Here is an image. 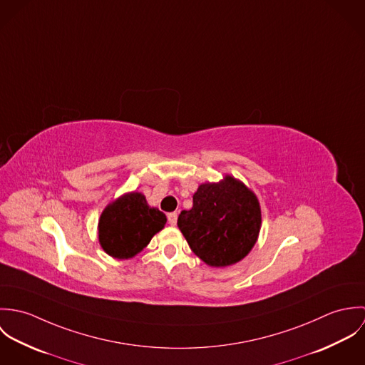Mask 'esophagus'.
Listing matches in <instances>:
<instances>
[{"mask_svg":"<svg viewBox=\"0 0 365 365\" xmlns=\"http://www.w3.org/2000/svg\"><path fill=\"white\" fill-rule=\"evenodd\" d=\"M167 217H168V223H170L171 226H175V225H177V217H178V213H177V212L168 213Z\"/></svg>","mask_w":365,"mask_h":365,"instance_id":"esophagus-1","label":"esophagus"}]
</instances>
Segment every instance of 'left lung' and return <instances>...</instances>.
Segmentation results:
<instances>
[{
  "label": "left lung",
  "mask_w": 365,
  "mask_h": 365,
  "mask_svg": "<svg viewBox=\"0 0 365 365\" xmlns=\"http://www.w3.org/2000/svg\"><path fill=\"white\" fill-rule=\"evenodd\" d=\"M182 210L177 225L191 250L209 267L223 268L243 260L255 247L261 227L256 194L226 174L219 182H204Z\"/></svg>",
  "instance_id": "1"
}]
</instances>
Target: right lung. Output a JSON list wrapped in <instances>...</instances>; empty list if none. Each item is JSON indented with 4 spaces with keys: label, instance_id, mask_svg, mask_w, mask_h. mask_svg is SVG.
Wrapping results in <instances>:
<instances>
[{
    "label": "right lung",
    "instance_id": "obj_1",
    "mask_svg": "<svg viewBox=\"0 0 365 365\" xmlns=\"http://www.w3.org/2000/svg\"><path fill=\"white\" fill-rule=\"evenodd\" d=\"M167 222L142 192H126L105 207L98 220V240L105 253L128 260L140 253Z\"/></svg>",
    "mask_w": 365,
    "mask_h": 365
}]
</instances>
